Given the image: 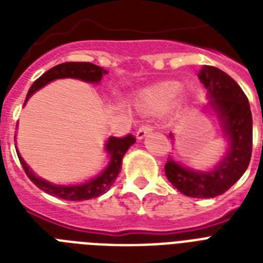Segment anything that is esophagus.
<instances>
[{
    "label": "esophagus",
    "mask_w": 263,
    "mask_h": 263,
    "mask_svg": "<svg viewBox=\"0 0 263 263\" xmlns=\"http://www.w3.org/2000/svg\"><path fill=\"white\" fill-rule=\"evenodd\" d=\"M153 129H154V125H153L152 123L143 124V125L138 129V132H136V138H138V139H143L144 136L147 135V134H150Z\"/></svg>",
    "instance_id": "34e87169"
}]
</instances>
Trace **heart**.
Segmentation results:
<instances>
[{"label":"heart","mask_w":263,"mask_h":263,"mask_svg":"<svg viewBox=\"0 0 263 263\" xmlns=\"http://www.w3.org/2000/svg\"><path fill=\"white\" fill-rule=\"evenodd\" d=\"M180 92V84L164 82L142 91L138 97V107L146 113H162L172 106Z\"/></svg>","instance_id":"b5f03b06"}]
</instances>
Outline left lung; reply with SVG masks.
Masks as SVG:
<instances>
[{
    "instance_id": "left-lung-1",
    "label": "left lung",
    "mask_w": 263,
    "mask_h": 263,
    "mask_svg": "<svg viewBox=\"0 0 263 263\" xmlns=\"http://www.w3.org/2000/svg\"><path fill=\"white\" fill-rule=\"evenodd\" d=\"M198 76L213 98L210 105L228 136L229 152L210 172H195L168 158L165 175L184 195L214 198L228 191L249 166L253 152V116L249 99L240 86L224 71L206 65Z\"/></svg>"
}]
</instances>
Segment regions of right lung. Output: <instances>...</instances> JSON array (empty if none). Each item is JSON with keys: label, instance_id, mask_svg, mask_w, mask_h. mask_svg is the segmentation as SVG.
I'll list each match as a JSON object with an SVG mask.
<instances>
[{"label": "right lung", "instance_id": "add662e5", "mask_svg": "<svg viewBox=\"0 0 263 263\" xmlns=\"http://www.w3.org/2000/svg\"><path fill=\"white\" fill-rule=\"evenodd\" d=\"M106 73L107 71H105L103 68L91 63L59 64V65L50 68L49 71L45 72L42 76H39L38 79L35 80L30 90H28L26 102L27 99L30 98L35 91L43 87L45 84H47L51 80L61 79V78H75V79L84 80V82L98 83L99 80L102 79V76L106 75ZM134 143H135V136L131 135V134L121 136V138L111 136L106 143V150L111 156L109 166L98 177H95L94 180H91V181L86 184H80V185H55V184L47 183L43 179H39L38 176H35L32 171L27 166V164L20 157L17 150L16 152H17L20 164H22L26 175L28 176V179L36 187L41 188L42 191H45L49 195L57 196V198H61V199L65 200H87L102 195L111 187V184L115 183V180L117 179V176H119L120 171H121V160H123L124 154L127 153L129 146Z\"/></svg>", "mask_w": 263, "mask_h": 263}]
</instances>
